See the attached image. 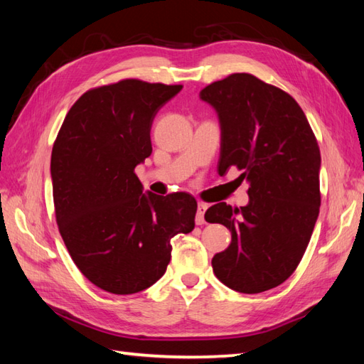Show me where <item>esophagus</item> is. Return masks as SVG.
<instances>
[{
    "mask_svg": "<svg viewBox=\"0 0 364 364\" xmlns=\"http://www.w3.org/2000/svg\"><path fill=\"white\" fill-rule=\"evenodd\" d=\"M206 210H208V205L206 203H198L197 218H196L197 225H202V223H205V213H206Z\"/></svg>",
    "mask_w": 364,
    "mask_h": 364,
    "instance_id": "esophagus-1",
    "label": "esophagus"
}]
</instances>
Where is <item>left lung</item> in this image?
<instances>
[{
  "label": "left lung",
  "mask_w": 364,
  "mask_h": 364,
  "mask_svg": "<svg viewBox=\"0 0 364 364\" xmlns=\"http://www.w3.org/2000/svg\"><path fill=\"white\" fill-rule=\"evenodd\" d=\"M220 125L219 173L231 166L249 183V203L213 205L206 222L231 231L213 270L230 289L258 294L282 284L304 257L319 215L321 151L304 111L289 94L249 73L200 92Z\"/></svg>",
  "instance_id": "left-lung-1"
}]
</instances>
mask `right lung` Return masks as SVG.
<instances>
[{"label": "right lung", "instance_id": "1", "mask_svg": "<svg viewBox=\"0 0 364 364\" xmlns=\"http://www.w3.org/2000/svg\"><path fill=\"white\" fill-rule=\"evenodd\" d=\"M183 86L123 80L78 98L51 153L56 222L72 259L103 291L134 294L164 275L172 237L196 227L186 192H145L134 173L151 154L154 115Z\"/></svg>", "mask_w": 364, "mask_h": 364}]
</instances>
